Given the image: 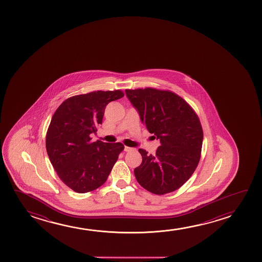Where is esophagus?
Segmentation results:
<instances>
[{
    "label": "esophagus",
    "instance_id": "34e87169",
    "mask_svg": "<svg viewBox=\"0 0 262 262\" xmlns=\"http://www.w3.org/2000/svg\"><path fill=\"white\" fill-rule=\"evenodd\" d=\"M124 150L126 151V152H129V151L133 150V147H124Z\"/></svg>",
    "mask_w": 262,
    "mask_h": 262
}]
</instances>
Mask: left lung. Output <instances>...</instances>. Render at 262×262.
Here are the masks:
<instances>
[{
  "label": "left lung",
  "mask_w": 262,
  "mask_h": 262,
  "mask_svg": "<svg viewBox=\"0 0 262 262\" xmlns=\"http://www.w3.org/2000/svg\"><path fill=\"white\" fill-rule=\"evenodd\" d=\"M125 93L147 130L160 141L154 155L139 149L142 163L134 169L138 183L158 195L179 189L201 158L203 132L199 117L186 101L171 91L147 88Z\"/></svg>",
  "instance_id": "left-lung-1"
}]
</instances>
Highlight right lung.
I'll list each match as a JSON object with an SVG mask.
<instances>
[{
	"instance_id": "add662e5",
	"label": "right lung",
	"mask_w": 262,
	"mask_h": 262,
	"mask_svg": "<svg viewBox=\"0 0 262 262\" xmlns=\"http://www.w3.org/2000/svg\"><path fill=\"white\" fill-rule=\"evenodd\" d=\"M123 96L121 90L74 96L52 117L46 140L47 155L60 179L78 193L103 185L124 148L120 142H92L90 138L102 124L106 105Z\"/></svg>"
}]
</instances>
